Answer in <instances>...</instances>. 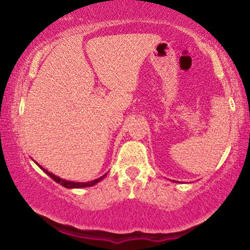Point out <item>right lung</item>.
Instances as JSON below:
<instances>
[{"instance_id": "1", "label": "right lung", "mask_w": 250, "mask_h": 250, "mask_svg": "<svg viewBox=\"0 0 250 250\" xmlns=\"http://www.w3.org/2000/svg\"><path fill=\"white\" fill-rule=\"evenodd\" d=\"M37 164V163H36ZM37 165H39V164H37ZM40 166V165H39ZM41 167V166H40ZM41 168H42L44 172H45L47 175H49L51 179H52L53 181H56L57 183H59V184H61V186L62 187H64V188H69V189H71V188H85V187H91V186H94L95 183H98L99 181H101L102 179H104V177L105 176V175H104V176H101L100 179H97V180H94V181H91V182H86V183H77V182H70V181H64V180H61L60 177H58V176H56V175H53L52 173H50V172H47L46 169H44L43 167H41Z\"/></svg>"}]
</instances>
